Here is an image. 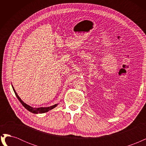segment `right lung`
I'll return each mask as SVG.
<instances>
[{
  "label": "right lung",
  "mask_w": 146,
  "mask_h": 146,
  "mask_svg": "<svg viewBox=\"0 0 146 146\" xmlns=\"http://www.w3.org/2000/svg\"><path fill=\"white\" fill-rule=\"evenodd\" d=\"M12 88H13V91H14L15 93L16 94V96L17 97V98L18 99V100H19L20 102L22 104V105H23L24 107L27 109L28 111H30L31 113H35V114H38V113H46L48 111H50V110L54 109V108H55L57 105H58V104H55L54 105H52L50 106V107H39V108H33L32 107H30V105L26 104L25 103H24V102L21 100V99L19 98V96L17 95V94L16 93V92L15 90L14 87L12 85Z\"/></svg>",
  "instance_id": "1"
}]
</instances>
